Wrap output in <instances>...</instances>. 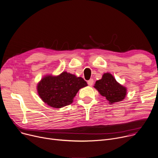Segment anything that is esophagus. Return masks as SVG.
<instances>
[{"label": "esophagus", "instance_id": "34e87169", "mask_svg": "<svg viewBox=\"0 0 158 158\" xmlns=\"http://www.w3.org/2000/svg\"><path fill=\"white\" fill-rule=\"evenodd\" d=\"M93 82H94V80H93V79H89V80L88 81V85H89V86H91L93 85Z\"/></svg>", "mask_w": 158, "mask_h": 158}]
</instances>
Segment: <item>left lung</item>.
I'll use <instances>...</instances> for the list:
<instances>
[{
	"label": "left lung",
	"mask_w": 158,
	"mask_h": 158,
	"mask_svg": "<svg viewBox=\"0 0 158 158\" xmlns=\"http://www.w3.org/2000/svg\"><path fill=\"white\" fill-rule=\"evenodd\" d=\"M94 88L110 104L122 101L127 94V88L118 83L110 73H105L101 79L96 81Z\"/></svg>",
	"instance_id": "1"
}]
</instances>
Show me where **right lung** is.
I'll return each mask as SVG.
<instances>
[{"mask_svg":"<svg viewBox=\"0 0 158 158\" xmlns=\"http://www.w3.org/2000/svg\"><path fill=\"white\" fill-rule=\"evenodd\" d=\"M87 86L82 77L63 72L57 76H44L37 89L40 98L49 106L61 108L71 104L79 90Z\"/></svg>","mask_w":158,"mask_h":158,"instance_id":"obj_1","label":"right lung"}]
</instances>
